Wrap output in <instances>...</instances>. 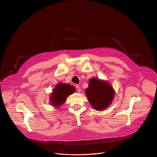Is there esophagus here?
I'll return each instance as SVG.
<instances>
[{
    "instance_id": "1",
    "label": "esophagus",
    "mask_w": 157,
    "mask_h": 157,
    "mask_svg": "<svg viewBox=\"0 0 157 157\" xmlns=\"http://www.w3.org/2000/svg\"><path fill=\"white\" fill-rule=\"evenodd\" d=\"M76 89H77V91L78 92H81V89H80V87L78 86H76Z\"/></svg>"
}]
</instances>
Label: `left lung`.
<instances>
[{"label": "left lung", "mask_w": 157, "mask_h": 157, "mask_svg": "<svg viewBox=\"0 0 157 157\" xmlns=\"http://www.w3.org/2000/svg\"><path fill=\"white\" fill-rule=\"evenodd\" d=\"M86 95L91 105L96 111H103L109 107L115 95L111 84L104 80L93 77L89 81Z\"/></svg>", "instance_id": "1"}]
</instances>
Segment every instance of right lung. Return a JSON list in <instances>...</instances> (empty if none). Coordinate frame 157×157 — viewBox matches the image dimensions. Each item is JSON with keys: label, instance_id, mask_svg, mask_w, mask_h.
<instances>
[{"label": "right lung", "instance_id": "add662e5", "mask_svg": "<svg viewBox=\"0 0 157 157\" xmlns=\"http://www.w3.org/2000/svg\"><path fill=\"white\" fill-rule=\"evenodd\" d=\"M75 90L74 86L68 83H58L50 94V104L55 107H59L65 102L68 96L75 92Z\"/></svg>", "mask_w": 157, "mask_h": 157}]
</instances>
